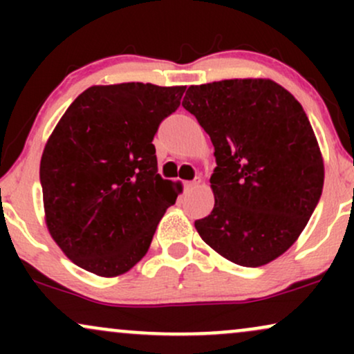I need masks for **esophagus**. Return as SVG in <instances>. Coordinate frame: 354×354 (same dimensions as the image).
I'll use <instances>...</instances> for the list:
<instances>
[{"instance_id": "1", "label": "esophagus", "mask_w": 354, "mask_h": 354, "mask_svg": "<svg viewBox=\"0 0 354 354\" xmlns=\"http://www.w3.org/2000/svg\"><path fill=\"white\" fill-rule=\"evenodd\" d=\"M198 183H200V178H194L193 181H186L185 183V191H189L191 188H194V186H196Z\"/></svg>"}]
</instances>
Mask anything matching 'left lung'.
<instances>
[{
    "label": "left lung",
    "mask_w": 354,
    "mask_h": 354,
    "mask_svg": "<svg viewBox=\"0 0 354 354\" xmlns=\"http://www.w3.org/2000/svg\"><path fill=\"white\" fill-rule=\"evenodd\" d=\"M183 108L214 146V208L196 219L206 245L258 268L298 239L323 191L324 166L301 104L271 80L189 86Z\"/></svg>",
    "instance_id": "obj_1"
}]
</instances>
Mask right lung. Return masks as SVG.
I'll return each instance as SVG.
<instances>
[{"mask_svg":"<svg viewBox=\"0 0 354 354\" xmlns=\"http://www.w3.org/2000/svg\"><path fill=\"white\" fill-rule=\"evenodd\" d=\"M185 86H91L70 104L39 165L46 225L75 265L118 276L146 254L178 198L158 174L153 138Z\"/></svg>","mask_w":354,"mask_h":354,"instance_id":"obj_1","label":"right lung"}]
</instances>
